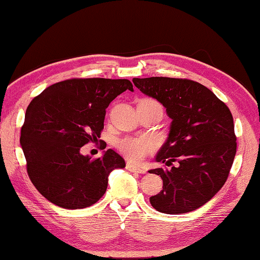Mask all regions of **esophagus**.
Listing matches in <instances>:
<instances>
[{
	"instance_id": "1",
	"label": "esophagus",
	"mask_w": 260,
	"mask_h": 260,
	"mask_svg": "<svg viewBox=\"0 0 260 260\" xmlns=\"http://www.w3.org/2000/svg\"><path fill=\"white\" fill-rule=\"evenodd\" d=\"M126 170H129L131 172H137V174H145V172H146L144 168L135 166L133 163H126Z\"/></svg>"
}]
</instances>
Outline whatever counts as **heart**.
<instances>
[{
    "label": "heart",
    "mask_w": 260,
    "mask_h": 260,
    "mask_svg": "<svg viewBox=\"0 0 260 260\" xmlns=\"http://www.w3.org/2000/svg\"><path fill=\"white\" fill-rule=\"evenodd\" d=\"M116 147L123 156L140 162L153 151L154 144L148 137H124L117 140Z\"/></svg>",
    "instance_id": "1"
}]
</instances>
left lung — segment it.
I'll list each match as a JSON object with an SVG mask.
<instances>
[{
    "mask_svg": "<svg viewBox=\"0 0 260 260\" xmlns=\"http://www.w3.org/2000/svg\"><path fill=\"white\" fill-rule=\"evenodd\" d=\"M133 82L160 102L172 120L156 161L177 166L148 171L163 180L162 190L149 202L169 215L197 210L219 192L233 165L236 136L230 108L207 86L192 80L156 76Z\"/></svg>",
    "mask_w": 260,
    "mask_h": 260,
    "instance_id": "8db88e82",
    "label": "left lung"
}]
</instances>
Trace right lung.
Masks as SVG:
<instances>
[{"label":"right lung","instance_id":"add662e5","mask_svg":"<svg viewBox=\"0 0 260 260\" xmlns=\"http://www.w3.org/2000/svg\"><path fill=\"white\" fill-rule=\"evenodd\" d=\"M125 90L134 91L125 79H71L31 100L20 145L29 179L48 201L65 209L92 206L106 192L111 171L125 167L113 149L94 160L80 152L100 138L106 108Z\"/></svg>","mask_w":260,"mask_h":260}]
</instances>
